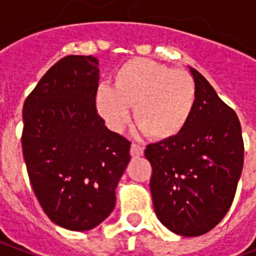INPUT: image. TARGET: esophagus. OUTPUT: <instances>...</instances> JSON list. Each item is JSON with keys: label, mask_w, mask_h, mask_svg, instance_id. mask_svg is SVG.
<instances>
[{"label": "esophagus", "mask_w": 256, "mask_h": 256, "mask_svg": "<svg viewBox=\"0 0 256 256\" xmlns=\"http://www.w3.org/2000/svg\"><path fill=\"white\" fill-rule=\"evenodd\" d=\"M144 154V148L140 146L138 144H132V148H130V155L133 158H137V156H141Z\"/></svg>", "instance_id": "34e87169"}]
</instances>
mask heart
<instances>
[{
  "label": "heart",
  "mask_w": 256,
  "mask_h": 256,
  "mask_svg": "<svg viewBox=\"0 0 256 256\" xmlns=\"http://www.w3.org/2000/svg\"><path fill=\"white\" fill-rule=\"evenodd\" d=\"M114 88L100 84L96 110L106 126L120 133L134 119L154 140H172L188 126L196 101L192 76L150 58H132L114 74Z\"/></svg>",
  "instance_id": "1"
}]
</instances>
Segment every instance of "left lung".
<instances>
[{
  "instance_id": "8db88e82",
  "label": "left lung",
  "mask_w": 256,
  "mask_h": 256,
  "mask_svg": "<svg viewBox=\"0 0 256 256\" xmlns=\"http://www.w3.org/2000/svg\"><path fill=\"white\" fill-rule=\"evenodd\" d=\"M196 101L188 126L150 144V188L158 218L180 236H202L220 224L234 198L244 162L236 112L194 68Z\"/></svg>"
}]
</instances>
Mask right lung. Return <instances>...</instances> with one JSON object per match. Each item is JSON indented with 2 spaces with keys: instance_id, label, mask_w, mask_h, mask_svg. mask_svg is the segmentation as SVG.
Listing matches in <instances>:
<instances>
[{
  "instance_id": "1",
  "label": "right lung",
  "mask_w": 256,
  "mask_h": 256,
  "mask_svg": "<svg viewBox=\"0 0 256 256\" xmlns=\"http://www.w3.org/2000/svg\"><path fill=\"white\" fill-rule=\"evenodd\" d=\"M98 60L66 56L23 106L22 148L32 190L49 220L90 230L115 207L130 141L108 130L94 104Z\"/></svg>"
}]
</instances>
